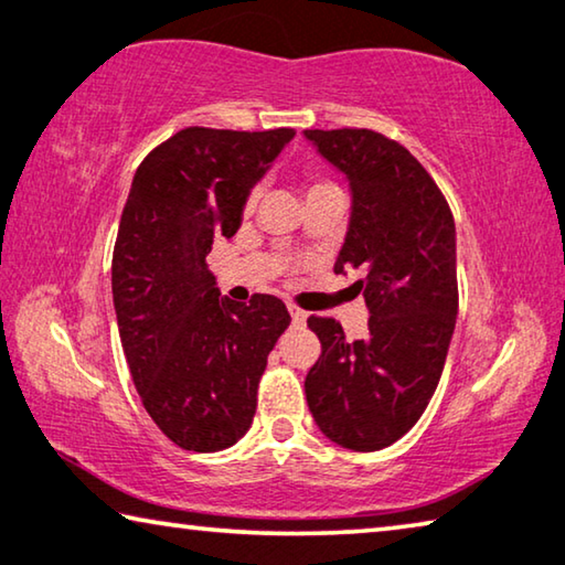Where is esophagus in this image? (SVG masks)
Wrapping results in <instances>:
<instances>
[{"instance_id": "esophagus-1", "label": "esophagus", "mask_w": 565, "mask_h": 565, "mask_svg": "<svg viewBox=\"0 0 565 565\" xmlns=\"http://www.w3.org/2000/svg\"><path fill=\"white\" fill-rule=\"evenodd\" d=\"M288 310H290V318H292V323L295 326H302V323H306V310H300L298 306H292V302H288Z\"/></svg>"}]
</instances>
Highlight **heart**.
Wrapping results in <instances>:
<instances>
[{"instance_id":"obj_1","label":"heart","mask_w":565,"mask_h":565,"mask_svg":"<svg viewBox=\"0 0 565 565\" xmlns=\"http://www.w3.org/2000/svg\"><path fill=\"white\" fill-rule=\"evenodd\" d=\"M328 186H333V184H328V181H312L308 194L318 192V189H328ZM255 204H257V189H253V192H249V196H247V210H253Z\"/></svg>"}]
</instances>
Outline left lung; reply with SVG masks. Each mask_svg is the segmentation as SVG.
I'll use <instances>...</instances> for the list:
<instances>
[{
	"instance_id": "1",
	"label": "left lung",
	"mask_w": 565,
	"mask_h": 565,
	"mask_svg": "<svg viewBox=\"0 0 565 565\" xmlns=\"http://www.w3.org/2000/svg\"><path fill=\"white\" fill-rule=\"evenodd\" d=\"M345 173L351 222L335 273L363 270L369 338L345 341L335 318L310 316L320 359L306 376L312 419L353 452L394 445L427 409L457 320V239L449 204L402 143L369 128L306 131Z\"/></svg>"
}]
</instances>
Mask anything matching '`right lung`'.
<instances>
[{
  "label": "right lung",
  "mask_w": 565,
  "mask_h": 565,
  "mask_svg": "<svg viewBox=\"0 0 565 565\" xmlns=\"http://www.w3.org/2000/svg\"><path fill=\"white\" fill-rule=\"evenodd\" d=\"M292 128L222 131L192 126L136 169L113 247V306L136 392L167 437L220 452L245 437L267 355L290 326L275 295L220 298L206 267L214 237L239 230L242 210Z\"/></svg>",
  "instance_id": "1"
}]
</instances>
